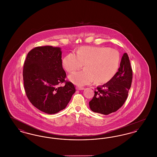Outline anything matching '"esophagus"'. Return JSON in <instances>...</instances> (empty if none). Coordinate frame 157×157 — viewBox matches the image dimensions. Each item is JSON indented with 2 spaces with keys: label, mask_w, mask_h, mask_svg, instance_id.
Instances as JSON below:
<instances>
[{
  "label": "esophagus",
  "mask_w": 157,
  "mask_h": 157,
  "mask_svg": "<svg viewBox=\"0 0 157 157\" xmlns=\"http://www.w3.org/2000/svg\"><path fill=\"white\" fill-rule=\"evenodd\" d=\"M76 90H84V88L83 87H81V86H77L76 88Z\"/></svg>",
  "instance_id": "34e87169"
}]
</instances>
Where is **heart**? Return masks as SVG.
I'll list each match as a JSON object with an SVG mask.
<instances>
[{"instance_id":"obj_1","label":"heart","mask_w":157,"mask_h":157,"mask_svg":"<svg viewBox=\"0 0 157 157\" xmlns=\"http://www.w3.org/2000/svg\"><path fill=\"white\" fill-rule=\"evenodd\" d=\"M121 56L117 50L103 46H82L76 52L70 53L62 60V65L68 72H73L69 79L82 86L95 82L103 84L109 82L119 67Z\"/></svg>"}]
</instances>
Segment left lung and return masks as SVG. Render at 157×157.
<instances>
[{"mask_svg":"<svg viewBox=\"0 0 157 157\" xmlns=\"http://www.w3.org/2000/svg\"><path fill=\"white\" fill-rule=\"evenodd\" d=\"M132 79V69L128 55L125 53L118 71L109 82L95 90L94 96L89 102L90 109L104 115L116 112L127 99Z\"/></svg>","mask_w":157,"mask_h":157,"instance_id":"obj_1","label":"left lung"}]
</instances>
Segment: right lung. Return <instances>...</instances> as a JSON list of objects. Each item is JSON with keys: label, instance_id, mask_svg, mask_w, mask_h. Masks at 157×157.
Instances as JSON below:
<instances>
[{"label": "right lung", "instance_id": "add662e5", "mask_svg": "<svg viewBox=\"0 0 157 157\" xmlns=\"http://www.w3.org/2000/svg\"><path fill=\"white\" fill-rule=\"evenodd\" d=\"M59 48L51 46L32 49L26 56L23 69L26 95L39 110L53 114L65 109L76 92L74 85L65 80ZM64 82L65 86H59Z\"/></svg>", "mask_w": 157, "mask_h": 157}]
</instances>
